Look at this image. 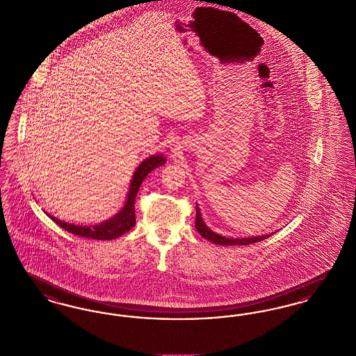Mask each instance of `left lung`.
<instances>
[{"label": "left lung", "instance_id": "8db88e82", "mask_svg": "<svg viewBox=\"0 0 356 356\" xmlns=\"http://www.w3.org/2000/svg\"><path fill=\"white\" fill-rule=\"evenodd\" d=\"M195 225H196V229L197 232L207 240L215 243V244H219V245H247V244H252V243H257V241H261L267 237H270V235H261V236H251V237H225L221 236L219 234L213 232L205 222L203 221L202 218V213H200V208L197 207L196 204V220H195Z\"/></svg>", "mask_w": 356, "mask_h": 356}]
</instances>
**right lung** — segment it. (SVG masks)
Listing matches in <instances>:
<instances>
[{
  "label": "right lung",
  "mask_w": 356,
  "mask_h": 356,
  "mask_svg": "<svg viewBox=\"0 0 356 356\" xmlns=\"http://www.w3.org/2000/svg\"><path fill=\"white\" fill-rule=\"evenodd\" d=\"M165 161H167V159L163 154H152V156L147 157L145 160H143L134 173L129 191H128V196H127V202L124 204V207L113 218L102 221L100 224L80 225V224L60 220V219L51 216V213H47V215L56 224H58L61 228H64L65 231H68L73 235H77V236L96 238V240H113L116 237H120L135 227V199L141 183L153 170L164 165Z\"/></svg>",
  "instance_id": "obj_1"
}]
</instances>
